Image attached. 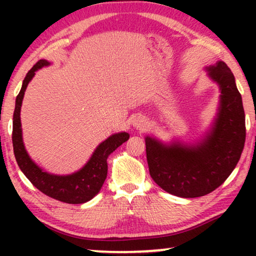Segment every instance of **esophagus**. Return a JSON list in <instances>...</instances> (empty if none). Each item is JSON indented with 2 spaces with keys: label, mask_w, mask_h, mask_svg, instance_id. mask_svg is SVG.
I'll list each match as a JSON object with an SVG mask.
<instances>
[{
  "label": "esophagus",
  "mask_w": 256,
  "mask_h": 256,
  "mask_svg": "<svg viewBox=\"0 0 256 256\" xmlns=\"http://www.w3.org/2000/svg\"><path fill=\"white\" fill-rule=\"evenodd\" d=\"M146 124H148V122H146V118L143 116H138L132 120V127L136 129H144L146 127Z\"/></svg>",
  "instance_id": "esophagus-1"
}]
</instances>
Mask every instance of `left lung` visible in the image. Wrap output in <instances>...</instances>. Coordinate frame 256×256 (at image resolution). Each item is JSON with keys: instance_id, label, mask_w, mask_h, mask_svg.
I'll use <instances>...</instances> for the list:
<instances>
[{"instance_id": "8db88e82", "label": "left lung", "mask_w": 256, "mask_h": 256, "mask_svg": "<svg viewBox=\"0 0 256 256\" xmlns=\"http://www.w3.org/2000/svg\"><path fill=\"white\" fill-rule=\"evenodd\" d=\"M206 71L219 85L220 96L214 121L204 138L188 144L146 136L150 176L164 191L182 198L202 197L219 188L236 166L246 140L242 99L232 71L224 62Z\"/></svg>"}]
</instances>
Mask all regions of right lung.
<instances>
[{"label": "right lung", "mask_w": 256, "mask_h": 256, "mask_svg": "<svg viewBox=\"0 0 256 256\" xmlns=\"http://www.w3.org/2000/svg\"><path fill=\"white\" fill-rule=\"evenodd\" d=\"M50 62L42 59L34 65L26 73L23 80L22 88L16 98L15 112L12 118V146L16 162L20 169L26 174L28 180L40 192L48 197L57 199L68 204H82L90 200L99 194L107 177V158L122 143L128 141L129 134L126 132H116L101 142L82 169L71 174H54L38 166L31 160L26 150L22 136V124H20V107L28 85L36 74V71L48 66Z\"/></svg>", "instance_id": "obj_1"}]
</instances>
